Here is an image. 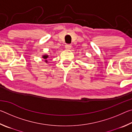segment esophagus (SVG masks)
<instances>
[{"label":"esophagus","mask_w":132,"mask_h":132,"mask_svg":"<svg viewBox=\"0 0 132 132\" xmlns=\"http://www.w3.org/2000/svg\"><path fill=\"white\" fill-rule=\"evenodd\" d=\"M65 48L66 50H70L71 48V44H66L65 45Z\"/></svg>","instance_id":"obj_1"}]
</instances>
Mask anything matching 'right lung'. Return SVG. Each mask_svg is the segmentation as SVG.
I'll return each instance as SVG.
<instances>
[{"instance_id":"obj_1","label":"right lung","mask_w":132,"mask_h":132,"mask_svg":"<svg viewBox=\"0 0 132 132\" xmlns=\"http://www.w3.org/2000/svg\"><path fill=\"white\" fill-rule=\"evenodd\" d=\"M48 57V55H45V56H43V58H44V59H45L46 62H47V61H46V59H47Z\"/></svg>"}]
</instances>
